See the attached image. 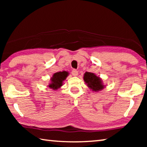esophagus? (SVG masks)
<instances>
[{"label": "esophagus", "mask_w": 147, "mask_h": 147, "mask_svg": "<svg viewBox=\"0 0 147 147\" xmlns=\"http://www.w3.org/2000/svg\"><path fill=\"white\" fill-rule=\"evenodd\" d=\"M72 74H73V76H78V71H76V70H75V69H73V71H72Z\"/></svg>", "instance_id": "obj_1"}]
</instances>
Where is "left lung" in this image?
I'll list each match as a JSON object with an SVG mask.
<instances>
[{"label":"left lung","instance_id":"obj_1","mask_svg":"<svg viewBox=\"0 0 147 147\" xmlns=\"http://www.w3.org/2000/svg\"><path fill=\"white\" fill-rule=\"evenodd\" d=\"M84 80L88 88L94 92H98L105 88L102 79L94 73L86 72L84 74Z\"/></svg>","mask_w":147,"mask_h":147}]
</instances>
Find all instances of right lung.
Masks as SVG:
<instances>
[{
    "mask_svg": "<svg viewBox=\"0 0 147 147\" xmlns=\"http://www.w3.org/2000/svg\"><path fill=\"white\" fill-rule=\"evenodd\" d=\"M69 75V73L67 71L58 72L53 74L51 78V83L48 85L49 88L53 90H57L63 86V82L66 79Z\"/></svg>",
    "mask_w": 147,
    "mask_h": 147,
    "instance_id": "1",
    "label": "right lung"
}]
</instances>
